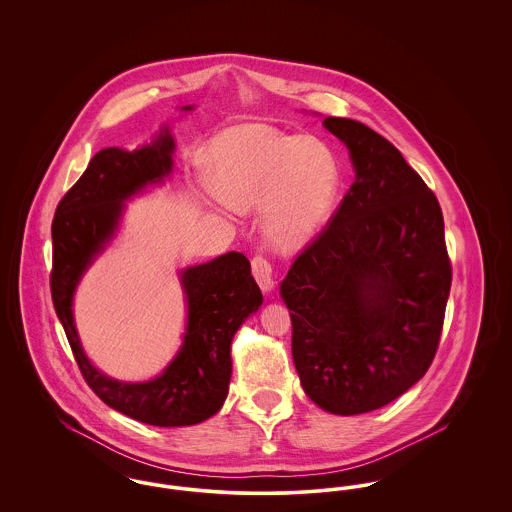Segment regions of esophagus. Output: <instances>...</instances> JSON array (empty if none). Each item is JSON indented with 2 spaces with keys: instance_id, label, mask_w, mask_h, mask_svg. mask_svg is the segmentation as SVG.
I'll return each mask as SVG.
<instances>
[{
  "instance_id": "1",
  "label": "esophagus",
  "mask_w": 512,
  "mask_h": 512,
  "mask_svg": "<svg viewBox=\"0 0 512 512\" xmlns=\"http://www.w3.org/2000/svg\"><path fill=\"white\" fill-rule=\"evenodd\" d=\"M251 272L261 286L263 292H270L274 288V274H272V263L263 255H255L251 259Z\"/></svg>"
}]
</instances>
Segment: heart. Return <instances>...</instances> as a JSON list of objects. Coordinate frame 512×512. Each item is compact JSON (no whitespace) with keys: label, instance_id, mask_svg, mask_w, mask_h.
<instances>
[{"label":"heart","instance_id":"obj_1","mask_svg":"<svg viewBox=\"0 0 512 512\" xmlns=\"http://www.w3.org/2000/svg\"><path fill=\"white\" fill-rule=\"evenodd\" d=\"M213 194L232 211H261L263 234L282 251L309 244L328 219L340 184L330 147L268 124H242L209 153Z\"/></svg>","mask_w":512,"mask_h":512}]
</instances>
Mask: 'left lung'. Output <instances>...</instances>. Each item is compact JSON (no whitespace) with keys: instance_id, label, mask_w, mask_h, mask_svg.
Instances as JSON below:
<instances>
[{"instance_id":"obj_1","label":"left lung","mask_w":512,"mask_h":512,"mask_svg":"<svg viewBox=\"0 0 512 512\" xmlns=\"http://www.w3.org/2000/svg\"><path fill=\"white\" fill-rule=\"evenodd\" d=\"M349 149L355 182L280 293L293 365L328 413L376 411L414 386L438 351L451 290L438 197L363 122H322Z\"/></svg>"}]
</instances>
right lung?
<instances>
[{"mask_svg":"<svg viewBox=\"0 0 512 512\" xmlns=\"http://www.w3.org/2000/svg\"><path fill=\"white\" fill-rule=\"evenodd\" d=\"M190 111L192 105L182 107ZM172 140L165 124L134 151L101 149L63 195L51 224V299L86 384L111 409L151 426H192L219 413L232 376L230 343L263 295L244 253L230 251L180 272L188 301L184 343L165 372L149 382L107 378L82 351L73 320V295L82 274L113 238L124 201L171 174Z\"/></svg>","mask_w":512,"mask_h":512,"instance_id":"add662e5","label":"right lung"}]
</instances>
